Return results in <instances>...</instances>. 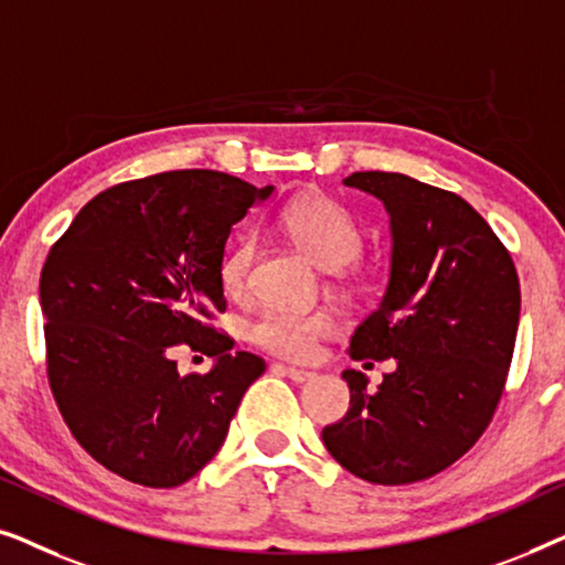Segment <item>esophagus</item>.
I'll list each match as a JSON object with an SVG mask.
<instances>
[{
  "label": "esophagus",
  "mask_w": 565,
  "mask_h": 565,
  "mask_svg": "<svg viewBox=\"0 0 565 565\" xmlns=\"http://www.w3.org/2000/svg\"><path fill=\"white\" fill-rule=\"evenodd\" d=\"M275 370H280V373H285L290 381H296V383H306L316 377V373H311V370H300V367H290V365H275Z\"/></svg>",
  "instance_id": "34e87169"
}]
</instances>
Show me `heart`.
Returning <instances> with one entry per match:
<instances>
[{"label": "heart", "instance_id": "1", "mask_svg": "<svg viewBox=\"0 0 565 565\" xmlns=\"http://www.w3.org/2000/svg\"><path fill=\"white\" fill-rule=\"evenodd\" d=\"M280 228L298 249H303L323 269H342L358 259L362 231L344 205L319 192H306L290 200L280 213ZM257 254L252 238H242L221 259V285L228 296L244 292ZM334 331L329 311H290L267 308L246 327V337L262 350L288 360H308L323 337Z\"/></svg>", "mask_w": 565, "mask_h": 565}]
</instances>
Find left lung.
<instances>
[{
    "label": "left lung",
    "instance_id": "left-lung-1",
    "mask_svg": "<svg viewBox=\"0 0 565 565\" xmlns=\"http://www.w3.org/2000/svg\"><path fill=\"white\" fill-rule=\"evenodd\" d=\"M344 184L381 200L391 221L388 285L350 354L393 358L396 370L375 393L344 370L350 412L321 439L362 481L414 483L489 427L520 327V280L489 223L455 192L398 172H354Z\"/></svg>",
    "mask_w": 565,
    "mask_h": 565
}]
</instances>
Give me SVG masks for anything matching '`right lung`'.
I'll return each mask as SVG.
<instances>
[{
  "label": "right lung",
  "mask_w": 565,
  "mask_h": 565,
  "mask_svg": "<svg viewBox=\"0 0 565 565\" xmlns=\"http://www.w3.org/2000/svg\"><path fill=\"white\" fill-rule=\"evenodd\" d=\"M275 188L184 169L99 192L53 244L41 273L49 381L84 450L128 481L172 489L221 450L265 360L231 352L205 319L226 311L231 228ZM190 343L214 358L182 379Z\"/></svg>",
  "instance_id": "1"
}]
</instances>
